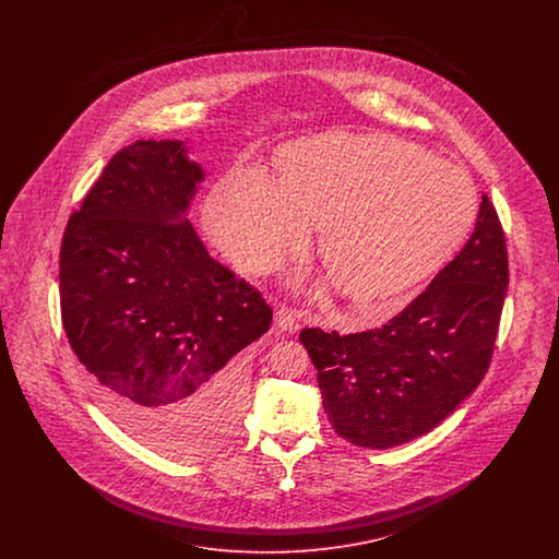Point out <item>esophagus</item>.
Here are the masks:
<instances>
[{
	"label": "esophagus",
	"mask_w": 559,
	"mask_h": 559,
	"mask_svg": "<svg viewBox=\"0 0 559 559\" xmlns=\"http://www.w3.org/2000/svg\"><path fill=\"white\" fill-rule=\"evenodd\" d=\"M299 319H301V314L299 312H295L292 308H278L276 310V317H274V322H276V326L281 329V331H297L299 329Z\"/></svg>",
	"instance_id": "obj_1"
}]
</instances>
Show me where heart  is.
Here are the masks:
<instances>
[{
    "label": "heart",
    "instance_id": "obj_1",
    "mask_svg": "<svg viewBox=\"0 0 559 559\" xmlns=\"http://www.w3.org/2000/svg\"><path fill=\"white\" fill-rule=\"evenodd\" d=\"M281 178L237 163L207 203L215 240L253 270L301 251L312 224L335 287L371 312L447 266L469 239L478 190L465 169L385 133H322L289 146Z\"/></svg>",
    "mask_w": 559,
    "mask_h": 559
}]
</instances>
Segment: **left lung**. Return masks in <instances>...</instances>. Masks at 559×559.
I'll list each match as a JSON object with an SVG mask.
<instances>
[{
  "label": "left lung",
  "instance_id": "1",
  "mask_svg": "<svg viewBox=\"0 0 559 559\" xmlns=\"http://www.w3.org/2000/svg\"><path fill=\"white\" fill-rule=\"evenodd\" d=\"M507 283L506 233L481 194L465 247L394 319L347 335L304 329L335 433L392 449L440 426L490 367Z\"/></svg>",
  "mask_w": 559,
  "mask_h": 559
}]
</instances>
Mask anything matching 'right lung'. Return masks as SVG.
<instances>
[{"mask_svg":"<svg viewBox=\"0 0 559 559\" xmlns=\"http://www.w3.org/2000/svg\"><path fill=\"white\" fill-rule=\"evenodd\" d=\"M203 169L185 142L108 160L60 245V312L92 394L174 459L219 451L247 402L240 349L272 322L262 293L215 262L187 219Z\"/></svg>","mask_w":559,"mask_h":559,"instance_id":"right-lung-1","label":"right lung"}]
</instances>
